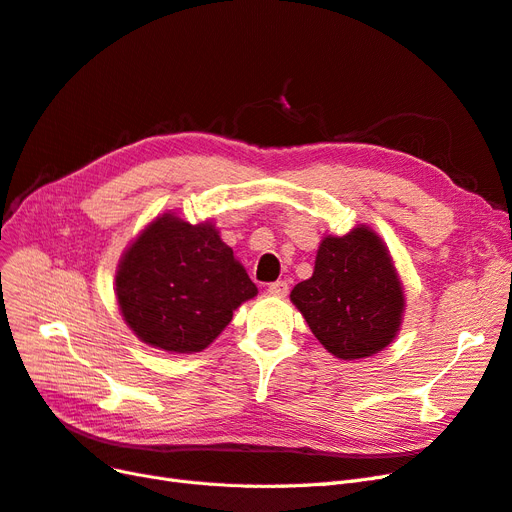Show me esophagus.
<instances>
[{"label":"esophagus","instance_id":"esophagus-1","mask_svg":"<svg viewBox=\"0 0 512 512\" xmlns=\"http://www.w3.org/2000/svg\"><path fill=\"white\" fill-rule=\"evenodd\" d=\"M288 290H290V286L286 284V281H273V284H269V292L277 294V296H286Z\"/></svg>","mask_w":512,"mask_h":512}]
</instances>
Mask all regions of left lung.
<instances>
[{
    "label": "left lung",
    "mask_w": 512,
    "mask_h": 512,
    "mask_svg": "<svg viewBox=\"0 0 512 512\" xmlns=\"http://www.w3.org/2000/svg\"><path fill=\"white\" fill-rule=\"evenodd\" d=\"M315 339L334 358L360 360L390 345L402 324L404 292L390 252L364 224L322 239L313 275L290 292Z\"/></svg>",
    "instance_id": "obj_1"
}]
</instances>
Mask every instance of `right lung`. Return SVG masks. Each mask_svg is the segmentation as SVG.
<instances>
[{"instance_id": "add662e5", "label": "right lung", "mask_w": 512, "mask_h": 512, "mask_svg": "<svg viewBox=\"0 0 512 512\" xmlns=\"http://www.w3.org/2000/svg\"><path fill=\"white\" fill-rule=\"evenodd\" d=\"M258 294L211 222L173 214L152 220L122 254L118 307L139 341L173 354L214 343L233 311Z\"/></svg>"}]
</instances>
